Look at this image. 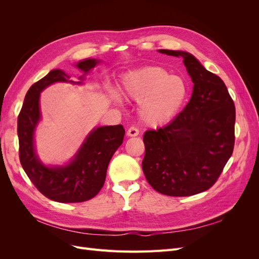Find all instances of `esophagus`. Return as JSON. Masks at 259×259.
<instances>
[{
    "label": "esophagus",
    "mask_w": 259,
    "mask_h": 259,
    "mask_svg": "<svg viewBox=\"0 0 259 259\" xmlns=\"http://www.w3.org/2000/svg\"><path fill=\"white\" fill-rule=\"evenodd\" d=\"M138 134H139V131L134 126H131L126 132V135L128 137H135V136H138Z\"/></svg>",
    "instance_id": "1"
}]
</instances>
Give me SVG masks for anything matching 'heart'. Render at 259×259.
<instances>
[{
    "label": "heart",
    "instance_id": "b5f03b06",
    "mask_svg": "<svg viewBox=\"0 0 259 259\" xmlns=\"http://www.w3.org/2000/svg\"><path fill=\"white\" fill-rule=\"evenodd\" d=\"M120 92L124 97L139 103L140 120L149 126H159L179 112L189 88L183 76L168 74L160 66H147L125 74ZM108 94L113 101H119L115 92L109 91Z\"/></svg>",
    "mask_w": 259,
    "mask_h": 259
}]
</instances>
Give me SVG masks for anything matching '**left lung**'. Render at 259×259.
Masks as SVG:
<instances>
[{
  "label": "left lung",
  "instance_id": "8db88e82",
  "mask_svg": "<svg viewBox=\"0 0 259 259\" xmlns=\"http://www.w3.org/2000/svg\"><path fill=\"white\" fill-rule=\"evenodd\" d=\"M159 52L183 57L193 91L189 103L173 121L145 133L143 170L155 191L189 197L209 189L230 159L236 108L224 81L207 71L193 55Z\"/></svg>",
  "mask_w": 259,
  "mask_h": 259
}]
</instances>
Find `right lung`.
Wrapping results in <instances>:
<instances>
[{
  "instance_id": "obj_1",
  "label": "right lung",
  "mask_w": 259,
  "mask_h": 259,
  "mask_svg": "<svg viewBox=\"0 0 259 259\" xmlns=\"http://www.w3.org/2000/svg\"><path fill=\"white\" fill-rule=\"evenodd\" d=\"M98 62V59L91 58L77 62L76 67L84 72L77 82L70 80V76L60 69L52 70L29 89L18 115L17 134L21 166L36 189L53 201L77 203L95 197L105 184L109 162L123 143L125 130L122 125H110L94 128L73 159L66 165H45L35 152L34 132L41 120V92L56 82L81 85L84 75Z\"/></svg>"
}]
</instances>
